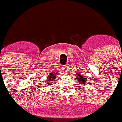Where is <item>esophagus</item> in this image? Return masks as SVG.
<instances>
[{"label": "esophagus", "mask_w": 122, "mask_h": 122, "mask_svg": "<svg viewBox=\"0 0 122 122\" xmlns=\"http://www.w3.org/2000/svg\"><path fill=\"white\" fill-rule=\"evenodd\" d=\"M63 69H64V70H68V66H66V65L64 66Z\"/></svg>", "instance_id": "34e87169"}]
</instances>
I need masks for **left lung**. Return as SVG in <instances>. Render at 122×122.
Returning a JSON list of instances; mask_svg holds the SVG:
<instances>
[{
    "label": "left lung",
    "instance_id": "obj_1",
    "mask_svg": "<svg viewBox=\"0 0 122 122\" xmlns=\"http://www.w3.org/2000/svg\"><path fill=\"white\" fill-rule=\"evenodd\" d=\"M78 76H80L79 77H78L77 76V78H76V79H77V81H79L81 82V83H82L83 85H85V83H86V78L85 77L86 76H83L82 75H80V74H77Z\"/></svg>",
    "mask_w": 122,
    "mask_h": 122
}]
</instances>
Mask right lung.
Listing matches in <instances>:
<instances>
[{"label":"right lung","instance_id":"add662e5","mask_svg":"<svg viewBox=\"0 0 122 122\" xmlns=\"http://www.w3.org/2000/svg\"><path fill=\"white\" fill-rule=\"evenodd\" d=\"M56 75L57 74H56V73H50L48 76H47V80H46V81L48 82V85H51V84H52L54 82V79H56Z\"/></svg>","mask_w":122,"mask_h":122}]
</instances>
